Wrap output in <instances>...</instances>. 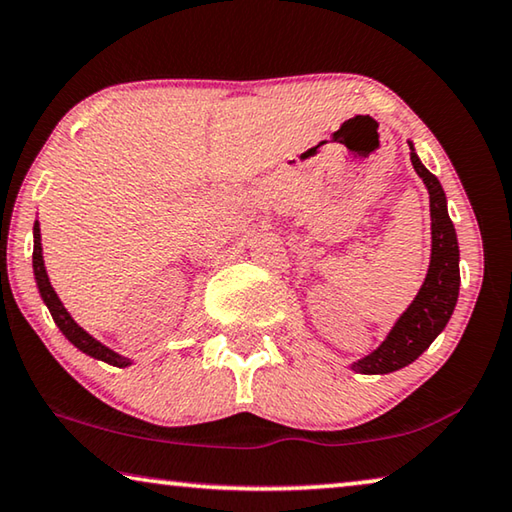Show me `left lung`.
Returning a JSON list of instances; mask_svg holds the SVG:
<instances>
[{"label":"left lung","instance_id":"obj_1","mask_svg":"<svg viewBox=\"0 0 512 512\" xmlns=\"http://www.w3.org/2000/svg\"><path fill=\"white\" fill-rule=\"evenodd\" d=\"M410 159L417 175L424 180L428 196H431V266H428L426 280L419 294L412 300L394 328L389 330L385 342L376 351L364 355L362 360L353 362L351 369L358 373H392L410 362H415L433 339L440 335L449 323L458 303L460 289V250L456 227H453L449 212H446V196L437 177L421 164L415 148L410 143Z\"/></svg>","mask_w":512,"mask_h":512}]
</instances>
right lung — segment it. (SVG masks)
I'll return each mask as SVG.
<instances>
[{"instance_id": "obj_1", "label": "right lung", "mask_w": 512, "mask_h": 512, "mask_svg": "<svg viewBox=\"0 0 512 512\" xmlns=\"http://www.w3.org/2000/svg\"><path fill=\"white\" fill-rule=\"evenodd\" d=\"M34 275H36L40 298H43V303L47 305V310H50L54 323L59 326L63 335H66L70 344H75L81 353L91 355V358H95V360L113 364V367H129V364H132V360L129 358H123V355H118L116 351H111L109 346H104L102 342H97L95 337L88 335V332L68 314L66 307H63L59 296H56L54 287L50 285V278H47L45 262H43V246H40V223L38 221L34 223Z\"/></svg>"}]
</instances>
